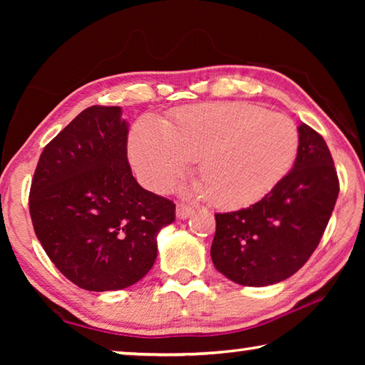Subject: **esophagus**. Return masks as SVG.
<instances>
[{
	"mask_svg": "<svg viewBox=\"0 0 365 365\" xmlns=\"http://www.w3.org/2000/svg\"><path fill=\"white\" fill-rule=\"evenodd\" d=\"M175 212H177V217H178V219H188L190 215L193 214V209H191L188 205H183V202H178Z\"/></svg>",
	"mask_w": 365,
	"mask_h": 365,
	"instance_id": "1",
	"label": "esophagus"
}]
</instances>
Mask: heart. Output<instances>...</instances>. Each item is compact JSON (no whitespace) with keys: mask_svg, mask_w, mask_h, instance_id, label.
<instances>
[{"mask_svg":"<svg viewBox=\"0 0 365 365\" xmlns=\"http://www.w3.org/2000/svg\"><path fill=\"white\" fill-rule=\"evenodd\" d=\"M289 117L250 103L200 104L159 127L143 120L130 133V159L153 190L174 183L197 158L193 193L220 207H245L269 195L298 153Z\"/></svg>","mask_w":365,"mask_h":365,"instance_id":"b5f03b06","label":"heart"}]
</instances>
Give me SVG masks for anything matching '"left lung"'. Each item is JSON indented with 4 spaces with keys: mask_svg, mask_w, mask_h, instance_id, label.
Here are the masks:
<instances>
[{
    "mask_svg": "<svg viewBox=\"0 0 365 365\" xmlns=\"http://www.w3.org/2000/svg\"><path fill=\"white\" fill-rule=\"evenodd\" d=\"M293 169L255 205L215 214L211 257L222 275L243 287L287 280L316 251L335 207L339 183L329 146L306 123Z\"/></svg>",
    "mask_w": 365,
    "mask_h": 365,
    "instance_id": "obj_1",
    "label": "left lung"
}]
</instances>
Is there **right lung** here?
<instances>
[{
	"instance_id": "right-lung-1",
	"label": "right lung",
	"mask_w": 365,
	"mask_h": 365,
	"mask_svg": "<svg viewBox=\"0 0 365 365\" xmlns=\"http://www.w3.org/2000/svg\"><path fill=\"white\" fill-rule=\"evenodd\" d=\"M119 106L82 110L43 150L30 188V217L48 257L88 292H115L150 272L160 228L175 205L141 188L127 160Z\"/></svg>"
}]
</instances>
